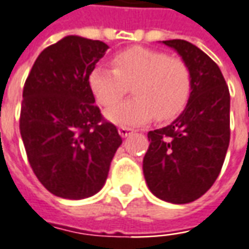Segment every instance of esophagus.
Segmentation results:
<instances>
[{"label": "esophagus", "mask_w": 249, "mask_h": 249, "mask_svg": "<svg viewBox=\"0 0 249 249\" xmlns=\"http://www.w3.org/2000/svg\"><path fill=\"white\" fill-rule=\"evenodd\" d=\"M118 133L123 136V138H126V136H129L132 133L131 128H126V126H120L118 128Z\"/></svg>", "instance_id": "1"}]
</instances>
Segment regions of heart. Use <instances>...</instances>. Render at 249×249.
<instances>
[{"label":"heart","mask_w":249,"mask_h":249,"mask_svg":"<svg viewBox=\"0 0 249 249\" xmlns=\"http://www.w3.org/2000/svg\"><path fill=\"white\" fill-rule=\"evenodd\" d=\"M113 69L96 65L89 75V86L96 102L110 106L127 90L135 95L105 111L110 123L136 126L155 118L160 123L176 118L188 102L192 77L185 61L147 49L131 47L117 53Z\"/></svg>","instance_id":"heart-1"}]
</instances>
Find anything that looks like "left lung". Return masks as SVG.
Returning a JSON list of instances; mask_svg holds the SVG:
<instances>
[{
    "instance_id": "1",
    "label": "left lung",
    "mask_w": 249,
    "mask_h": 249,
    "mask_svg": "<svg viewBox=\"0 0 249 249\" xmlns=\"http://www.w3.org/2000/svg\"><path fill=\"white\" fill-rule=\"evenodd\" d=\"M162 43L185 61L192 87L181 114L148 132L143 173L153 195L185 204L204 195L222 169L231 140V95L221 69L199 47L182 39Z\"/></svg>"
}]
</instances>
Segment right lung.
<instances>
[{
    "mask_svg": "<svg viewBox=\"0 0 249 249\" xmlns=\"http://www.w3.org/2000/svg\"><path fill=\"white\" fill-rule=\"evenodd\" d=\"M109 46L68 35L46 47L23 89L20 133L32 170L53 195L80 200L98 194L123 139L105 121L89 75Z\"/></svg>",
    "mask_w": 249,
    "mask_h": 249,
    "instance_id": "obj_1",
    "label": "right lung"
}]
</instances>
